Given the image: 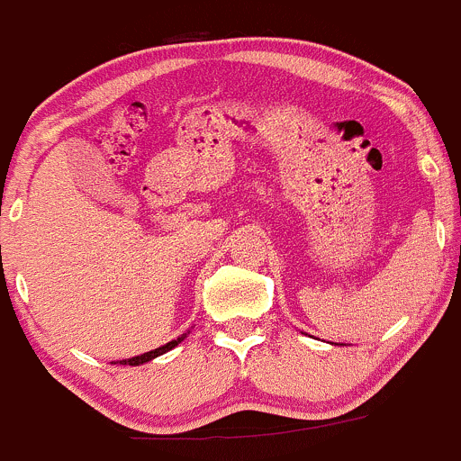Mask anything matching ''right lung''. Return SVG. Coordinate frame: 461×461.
<instances>
[{
    "mask_svg": "<svg viewBox=\"0 0 461 461\" xmlns=\"http://www.w3.org/2000/svg\"><path fill=\"white\" fill-rule=\"evenodd\" d=\"M186 333H189V330H186ZM186 333H182L180 338L171 339V342L162 344V347H158V349H153V351H146V354H141V356H132V358H126V360H119V363H114V365H131V367H140V365H144V363H150V360H155V358H158V356H162V354H167V351L176 349L177 344H180L182 339L186 338Z\"/></svg>",
    "mask_w": 461,
    "mask_h": 461,
    "instance_id": "right-lung-1",
    "label": "right lung"
}]
</instances>
